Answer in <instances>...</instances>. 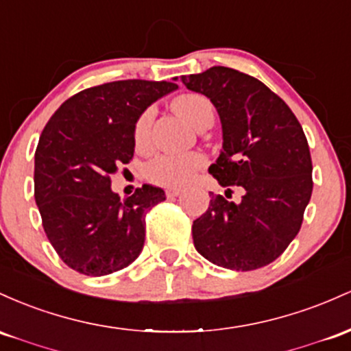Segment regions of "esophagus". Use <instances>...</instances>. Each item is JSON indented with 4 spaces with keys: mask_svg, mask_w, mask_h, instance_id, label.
I'll list each match as a JSON object with an SVG mask.
<instances>
[{
    "mask_svg": "<svg viewBox=\"0 0 351 351\" xmlns=\"http://www.w3.org/2000/svg\"><path fill=\"white\" fill-rule=\"evenodd\" d=\"M180 194H182V191H180V189H176V187L167 189V191H165V195H167V197H177Z\"/></svg>",
    "mask_w": 351,
    "mask_h": 351,
    "instance_id": "34e87169",
    "label": "esophagus"
}]
</instances>
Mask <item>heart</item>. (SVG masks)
I'll use <instances>...</instances> for the list:
<instances>
[{"mask_svg": "<svg viewBox=\"0 0 351 351\" xmlns=\"http://www.w3.org/2000/svg\"><path fill=\"white\" fill-rule=\"evenodd\" d=\"M210 106L207 97L200 94H182L174 101V109L182 119L194 124L200 112ZM154 119V108H149L141 114L134 128V143L137 147L147 144L149 131ZM204 165V157L194 152L186 154H160L147 165V177L152 182L165 187H180L187 184L195 172Z\"/></svg>", "mask_w": 351, "mask_h": 351, "instance_id": "obj_1", "label": "heart"}]
</instances>
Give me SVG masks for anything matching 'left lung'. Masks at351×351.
Instances as JSON below:
<instances>
[{
  "mask_svg": "<svg viewBox=\"0 0 351 351\" xmlns=\"http://www.w3.org/2000/svg\"><path fill=\"white\" fill-rule=\"evenodd\" d=\"M204 94L222 123V151L208 172L243 189L230 202L210 192L206 214L192 223L197 252L208 262L249 271L283 254L302 227L312 197V157L292 109L262 81L223 66L180 77Z\"/></svg>",
  "mask_w": 351,
  "mask_h": 351,
  "instance_id": "obj_1",
  "label": "left lung"
}]
</instances>
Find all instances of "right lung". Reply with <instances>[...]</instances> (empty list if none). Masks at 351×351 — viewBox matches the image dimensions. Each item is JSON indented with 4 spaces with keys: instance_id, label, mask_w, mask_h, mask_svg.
<instances>
[{
    "instance_id": "1",
    "label": "right lung",
    "mask_w": 351,
    "mask_h": 351,
    "mask_svg": "<svg viewBox=\"0 0 351 351\" xmlns=\"http://www.w3.org/2000/svg\"><path fill=\"white\" fill-rule=\"evenodd\" d=\"M176 82L125 80L74 94L53 114L34 154V199L46 235L61 261L101 277L139 257L145 212L165 200L144 184L123 200L111 176L134 156V128Z\"/></svg>"
}]
</instances>
